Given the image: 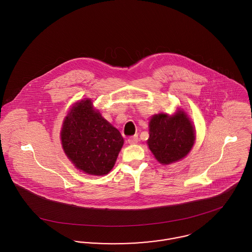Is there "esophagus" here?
<instances>
[{
    "label": "esophagus",
    "instance_id": "esophagus-1",
    "mask_svg": "<svg viewBox=\"0 0 252 252\" xmlns=\"http://www.w3.org/2000/svg\"><path fill=\"white\" fill-rule=\"evenodd\" d=\"M138 142H139V138H138V136H137V135L132 136V137H130V138L128 139V143L130 144H137Z\"/></svg>",
    "mask_w": 252,
    "mask_h": 252
}]
</instances>
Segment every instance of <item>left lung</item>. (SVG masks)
Masks as SVG:
<instances>
[{
  "label": "left lung",
  "mask_w": 252,
  "mask_h": 252,
  "mask_svg": "<svg viewBox=\"0 0 252 252\" xmlns=\"http://www.w3.org/2000/svg\"><path fill=\"white\" fill-rule=\"evenodd\" d=\"M194 141L193 125L183 111L174 116L161 113L150 119L147 144L161 164H171L186 156Z\"/></svg>",
  "instance_id": "obj_1"
}]
</instances>
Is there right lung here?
I'll list each match as a JSON object with an SVG mask.
<instances>
[{"instance_id":"obj_1","label":"right lung","mask_w":252,"mask_h":252,"mask_svg":"<svg viewBox=\"0 0 252 252\" xmlns=\"http://www.w3.org/2000/svg\"><path fill=\"white\" fill-rule=\"evenodd\" d=\"M61 141L74 166L96 176L108 174L124 143L120 132L93 109L90 100L71 108L63 123Z\"/></svg>"}]
</instances>
